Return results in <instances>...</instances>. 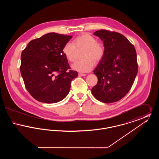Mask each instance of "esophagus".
<instances>
[{"label":"esophagus","instance_id":"1","mask_svg":"<svg viewBox=\"0 0 159 159\" xmlns=\"http://www.w3.org/2000/svg\"><path fill=\"white\" fill-rule=\"evenodd\" d=\"M79 76H86V74H83V73H79Z\"/></svg>","mask_w":159,"mask_h":159}]
</instances>
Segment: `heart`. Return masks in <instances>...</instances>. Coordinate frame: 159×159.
Segmentation results:
<instances>
[{
  "mask_svg": "<svg viewBox=\"0 0 159 159\" xmlns=\"http://www.w3.org/2000/svg\"><path fill=\"white\" fill-rule=\"evenodd\" d=\"M76 49H83V60L77 61L71 65V68L79 72L86 73L91 71L95 63L102 60L105 54L103 45L97 42V39L88 34H84L75 38L72 43H67L62 48V52L66 60L72 62L75 59Z\"/></svg>",
  "mask_w": 159,
  "mask_h": 159,
  "instance_id": "heart-1",
  "label": "heart"
}]
</instances>
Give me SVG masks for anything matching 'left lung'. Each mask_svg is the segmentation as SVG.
<instances>
[{
    "label": "left lung",
    "mask_w": 159,
    "mask_h": 159,
    "mask_svg": "<svg viewBox=\"0 0 159 159\" xmlns=\"http://www.w3.org/2000/svg\"><path fill=\"white\" fill-rule=\"evenodd\" d=\"M102 40L105 54L93 70L98 83L92 88L93 97L104 103L119 101L128 93L138 73L134 46L120 33L99 30L93 33Z\"/></svg>",
    "instance_id": "1"
}]
</instances>
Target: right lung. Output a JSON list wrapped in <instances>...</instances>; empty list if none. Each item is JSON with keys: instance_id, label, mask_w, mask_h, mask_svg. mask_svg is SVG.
I'll return each instance as SVG.
<instances>
[{"instance_id": "add662e5", "label": "right lung", "mask_w": 159, "mask_h": 159, "mask_svg": "<svg viewBox=\"0 0 159 159\" xmlns=\"http://www.w3.org/2000/svg\"><path fill=\"white\" fill-rule=\"evenodd\" d=\"M71 38L49 33L30 41L23 50L21 75L27 90L38 101L56 103L68 95L78 73L68 71V61L62 50Z\"/></svg>"}]
</instances>
